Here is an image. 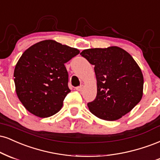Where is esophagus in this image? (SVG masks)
<instances>
[{
	"label": "esophagus",
	"instance_id": "obj_1",
	"mask_svg": "<svg viewBox=\"0 0 160 160\" xmlns=\"http://www.w3.org/2000/svg\"><path fill=\"white\" fill-rule=\"evenodd\" d=\"M83 88H84V86H83V85H80V86H78V87H77V88H76V89L78 91H82V90H83Z\"/></svg>",
	"mask_w": 160,
	"mask_h": 160
}]
</instances>
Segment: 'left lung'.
<instances>
[{
    "mask_svg": "<svg viewBox=\"0 0 160 160\" xmlns=\"http://www.w3.org/2000/svg\"><path fill=\"white\" fill-rule=\"evenodd\" d=\"M94 65L97 94L88 103L90 112L105 121H116L140 102L144 78L140 67L123 48H89L80 53Z\"/></svg>",
    "mask_w": 160,
    "mask_h": 160,
    "instance_id": "1",
    "label": "left lung"
}]
</instances>
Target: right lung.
<instances>
[{
  "label": "right lung",
  "mask_w": 160,
  "mask_h": 160,
  "mask_svg": "<svg viewBox=\"0 0 160 160\" xmlns=\"http://www.w3.org/2000/svg\"><path fill=\"white\" fill-rule=\"evenodd\" d=\"M79 52L48 39L33 45L22 54L15 67L14 82L17 96L28 112L48 118L61 109L70 92L64 63Z\"/></svg>",
  "instance_id": "obj_1"
}]
</instances>
